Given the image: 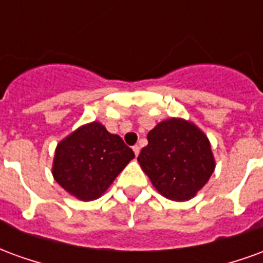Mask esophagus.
Wrapping results in <instances>:
<instances>
[{"label": "esophagus", "mask_w": 263, "mask_h": 263, "mask_svg": "<svg viewBox=\"0 0 263 263\" xmlns=\"http://www.w3.org/2000/svg\"><path fill=\"white\" fill-rule=\"evenodd\" d=\"M132 149H134V154H135V156H138V155H139V146L135 145V146H132Z\"/></svg>", "instance_id": "34e87169"}]
</instances>
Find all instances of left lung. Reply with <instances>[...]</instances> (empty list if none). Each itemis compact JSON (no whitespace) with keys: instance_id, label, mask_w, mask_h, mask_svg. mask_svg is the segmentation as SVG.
<instances>
[{"instance_id":"1","label":"left lung","mask_w":263,"mask_h":263,"mask_svg":"<svg viewBox=\"0 0 263 263\" xmlns=\"http://www.w3.org/2000/svg\"><path fill=\"white\" fill-rule=\"evenodd\" d=\"M138 162L156 190L176 201L193 197L215 167L207 137L179 118L163 121L149 132Z\"/></svg>"}]
</instances>
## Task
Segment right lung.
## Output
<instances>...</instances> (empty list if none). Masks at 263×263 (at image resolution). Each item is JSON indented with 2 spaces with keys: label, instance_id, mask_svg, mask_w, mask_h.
<instances>
[{
  "label": "right lung",
  "instance_id": "add662e5",
  "mask_svg": "<svg viewBox=\"0 0 263 263\" xmlns=\"http://www.w3.org/2000/svg\"><path fill=\"white\" fill-rule=\"evenodd\" d=\"M132 158H135L134 151L118 135L91 122L58 145L54 180L83 201L94 200L109 187Z\"/></svg>",
  "mask_w": 263,
  "mask_h": 263
}]
</instances>
